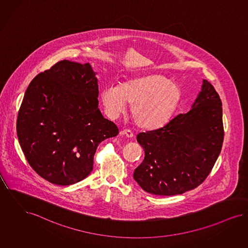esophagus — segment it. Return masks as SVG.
Listing matches in <instances>:
<instances>
[{"mask_svg":"<svg viewBox=\"0 0 248 248\" xmlns=\"http://www.w3.org/2000/svg\"><path fill=\"white\" fill-rule=\"evenodd\" d=\"M120 136H125V137L132 138L134 136L133 132L130 129H123L120 132Z\"/></svg>","mask_w":248,"mask_h":248,"instance_id":"obj_1","label":"esophagus"}]
</instances>
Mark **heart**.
I'll return each mask as SVG.
<instances>
[{"instance_id": "obj_1", "label": "heart", "mask_w": 248, "mask_h": 248, "mask_svg": "<svg viewBox=\"0 0 248 248\" xmlns=\"http://www.w3.org/2000/svg\"><path fill=\"white\" fill-rule=\"evenodd\" d=\"M100 100L112 119L124 113L128 103L132 119L139 127L156 128L172 117L181 100V91L165 76L150 74L128 78L120 86L105 87Z\"/></svg>"}]
</instances>
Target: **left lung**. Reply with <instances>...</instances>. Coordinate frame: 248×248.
Instances as JSON below:
<instances>
[{
  "instance_id": "left-lung-1",
  "label": "left lung",
  "mask_w": 248,
  "mask_h": 248,
  "mask_svg": "<svg viewBox=\"0 0 248 248\" xmlns=\"http://www.w3.org/2000/svg\"><path fill=\"white\" fill-rule=\"evenodd\" d=\"M222 108L213 85L203 80L192 108L162 128L137 135L144 160L133 178L146 192L173 196L196 188L211 173L223 142Z\"/></svg>"
}]
</instances>
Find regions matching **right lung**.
<instances>
[{
  "label": "right lung",
  "instance_id": "right-lung-1",
  "mask_svg": "<svg viewBox=\"0 0 248 248\" xmlns=\"http://www.w3.org/2000/svg\"><path fill=\"white\" fill-rule=\"evenodd\" d=\"M89 63L61 61L28 85L17 116L19 143L29 165L50 183L69 186L92 172L98 144L119 128L98 108Z\"/></svg>",
  "mask_w": 248,
  "mask_h": 248
}]
</instances>
